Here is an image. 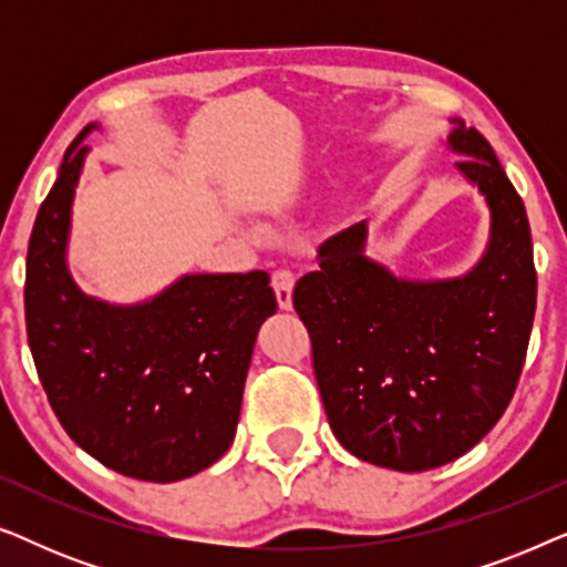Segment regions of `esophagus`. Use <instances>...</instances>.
I'll list each match as a JSON object with an SVG mask.
<instances>
[{
  "label": "esophagus",
  "mask_w": 567,
  "mask_h": 567,
  "mask_svg": "<svg viewBox=\"0 0 567 567\" xmlns=\"http://www.w3.org/2000/svg\"><path fill=\"white\" fill-rule=\"evenodd\" d=\"M293 281H297V278H293L291 270H286V268H278V270H274V276H270V284H274L278 307L281 309H291Z\"/></svg>",
  "instance_id": "obj_1"
}]
</instances>
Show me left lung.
<instances>
[{
	"label": "left lung",
	"mask_w": 567,
	"mask_h": 567,
	"mask_svg": "<svg viewBox=\"0 0 567 567\" xmlns=\"http://www.w3.org/2000/svg\"><path fill=\"white\" fill-rule=\"evenodd\" d=\"M464 177L491 206V245L467 276L402 281L363 258L367 224L320 245L293 286L336 439L377 467L425 472L470 452L506 413L537 309L524 200L493 146L456 118Z\"/></svg>",
	"instance_id": "1"
}]
</instances>
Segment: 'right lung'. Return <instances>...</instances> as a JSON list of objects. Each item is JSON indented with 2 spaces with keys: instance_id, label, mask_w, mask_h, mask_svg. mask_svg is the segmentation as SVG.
<instances>
[{
  "instance_id": "add662e5",
  "label": "right lung",
  "mask_w": 567,
  "mask_h": 567,
  "mask_svg": "<svg viewBox=\"0 0 567 567\" xmlns=\"http://www.w3.org/2000/svg\"><path fill=\"white\" fill-rule=\"evenodd\" d=\"M90 128L69 144L30 235L28 346L76 446L126 477L175 483L235 441L255 336L276 293L266 270H250L185 276L136 307L84 297L64 255Z\"/></svg>"
}]
</instances>
